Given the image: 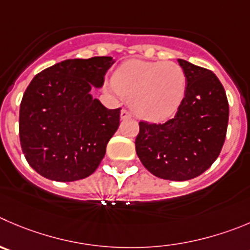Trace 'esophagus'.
<instances>
[{
    "instance_id": "1",
    "label": "esophagus",
    "mask_w": 250,
    "mask_h": 250,
    "mask_svg": "<svg viewBox=\"0 0 250 250\" xmlns=\"http://www.w3.org/2000/svg\"><path fill=\"white\" fill-rule=\"evenodd\" d=\"M120 118L121 119H129V118H131V113H130L129 110H126V109H121Z\"/></svg>"
}]
</instances>
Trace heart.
<instances>
[{"label":"heart","mask_w":250,"mask_h":250,"mask_svg":"<svg viewBox=\"0 0 250 250\" xmlns=\"http://www.w3.org/2000/svg\"><path fill=\"white\" fill-rule=\"evenodd\" d=\"M185 73L178 63L129 60L113 75V84L130 98L135 113L152 121L169 118L179 106L185 91Z\"/></svg>","instance_id":"heart-1"}]
</instances>
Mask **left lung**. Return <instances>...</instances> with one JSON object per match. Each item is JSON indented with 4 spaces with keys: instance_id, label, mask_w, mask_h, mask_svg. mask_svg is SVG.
<instances>
[{
    "instance_id": "1",
    "label": "left lung",
    "mask_w": 250,
    "mask_h": 250,
    "mask_svg": "<svg viewBox=\"0 0 250 250\" xmlns=\"http://www.w3.org/2000/svg\"><path fill=\"white\" fill-rule=\"evenodd\" d=\"M187 78L184 98L174 118L163 124L140 121L136 153L148 172L183 182L212 166L227 132V96L212 71L178 59Z\"/></svg>"
}]
</instances>
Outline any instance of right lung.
Instances as JSON below:
<instances>
[{
	"instance_id": "right-lung-1",
	"label": "right lung",
	"mask_w": 250,
	"mask_h": 250,
	"mask_svg": "<svg viewBox=\"0 0 250 250\" xmlns=\"http://www.w3.org/2000/svg\"><path fill=\"white\" fill-rule=\"evenodd\" d=\"M115 62L110 56L72 59L38 73L23 94L20 139L30 167L50 180L91 175L120 124V108L106 109L91 94Z\"/></svg>"
}]
</instances>
